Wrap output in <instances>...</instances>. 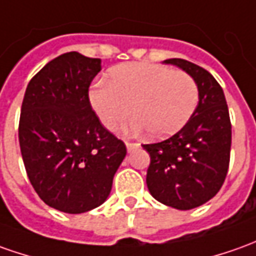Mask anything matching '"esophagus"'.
I'll return each mask as SVG.
<instances>
[{"label":"esophagus","instance_id":"1","mask_svg":"<svg viewBox=\"0 0 256 256\" xmlns=\"http://www.w3.org/2000/svg\"><path fill=\"white\" fill-rule=\"evenodd\" d=\"M126 147H128V151L130 152V151L136 150L137 147H138V144L137 142H126Z\"/></svg>","mask_w":256,"mask_h":256}]
</instances>
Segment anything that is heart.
I'll use <instances>...</instances> for the list:
<instances>
[{
    "mask_svg": "<svg viewBox=\"0 0 256 256\" xmlns=\"http://www.w3.org/2000/svg\"><path fill=\"white\" fill-rule=\"evenodd\" d=\"M108 81H96L90 102L100 123L116 128L132 114L128 132H142L164 138L179 132L192 118L199 102L194 78L185 71L162 64L128 62L114 67Z\"/></svg>",
    "mask_w": 256,
    "mask_h": 256,
    "instance_id": "heart-1",
    "label": "heart"
}]
</instances>
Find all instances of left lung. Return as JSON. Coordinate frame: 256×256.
Masks as SVG:
<instances>
[{
  "instance_id": "1",
  "label": "left lung",
  "mask_w": 256,
  "mask_h": 256,
  "mask_svg": "<svg viewBox=\"0 0 256 256\" xmlns=\"http://www.w3.org/2000/svg\"><path fill=\"white\" fill-rule=\"evenodd\" d=\"M194 78L199 104L184 128L164 142L142 144L150 154L147 188L158 202L190 210L214 198L230 164L231 122L220 84L208 70L184 58H170Z\"/></svg>"
}]
</instances>
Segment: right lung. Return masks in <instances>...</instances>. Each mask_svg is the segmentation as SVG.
<instances>
[{
    "instance_id": "1",
    "label": "right lung",
    "mask_w": 256,
    "mask_h": 256,
    "mask_svg": "<svg viewBox=\"0 0 256 256\" xmlns=\"http://www.w3.org/2000/svg\"><path fill=\"white\" fill-rule=\"evenodd\" d=\"M100 58L70 52L56 57L29 81L19 146L28 178L48 206L78 214L108 199L126 146L99 122L90 85Z\"/></svg>"
}]
</instances>
